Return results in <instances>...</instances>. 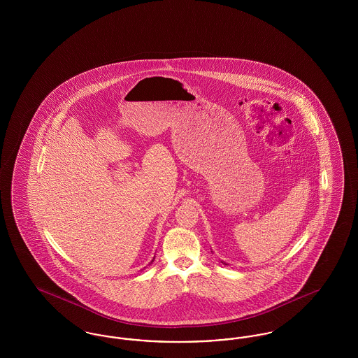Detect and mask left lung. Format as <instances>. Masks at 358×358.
Instances as JSON below:
<instances>
[{"label": "left lung", "mask_w": 358, "mask_h": 358, "mask_svg": "<svg viewBox=\"0 0 358 358\" xmlns=\"http://www.w3.org/2000/svg\"><path fill=\"white\" fill-rule=\"evenodd\" d=\"M222 264H225V263H224V262H222Z\"/></svg>", "instance_id": "obj_1"}]
</instances>
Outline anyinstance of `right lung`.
Returning <instances> with one entry per match:
<instances>
[{
    "mask_svg": "<svg viewBox=\"0 0 358 358\" xmlns=\"http://www.w3.org/2000/svg\"><path fill=\"white\" fill-rule=\"evenodd\" d=\"M153 260H154V257H153ZM153 260H152V262H153Z\"/></svg>",
    "mask_w": 358,
    "mask_h": 358,
    "instance_id": "add662e5",
    "label": "right lung"
}]
</instances>
